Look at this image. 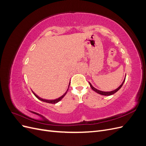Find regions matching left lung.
<instances>
[{"label": "left lung", "instance_id": "left-lung-1", "mask_svg": "<svg viewBox=\"0 0 146 146\" xmlns=\"http://www.w3.org/2000/svg\"><path fill=\"white\" fill-rule=\"evenodd\" d=\"M125 78H124V80H123V82L122 83V84L121 85L119 86L117 89H116V90H113V91H100V90H98V89H96V88H95L94 87H93L92 86V85L89 82V83H90V86H91V89L93 90V91H94L95 92H96L97 93H98V94H101V95H103V96H111V95H112V94H114V93H116V92L117 91H119V90L121 89V88L122 86V85H123V83H124V82H125Z\"/></svg>", "mask_w": 146, "mask_h": 146}]
</instances>
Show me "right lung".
Returning <instances> with one entry per match:
<instances>
[{"instance_id": "1", "label": "right lung", "mask_w": 146, "mask_h": 146, "mask_svg": "<svg viewBox=\"0 0 146 146\" xmlns=\"http://www.w3.org/2000/svg\"><path fill=\"white\" fill-rule=\"evenodd\" d=\"M69 85H70V83H69V86H68V90L66 91V92H65V93H64L63 96H61V97H60L59 98H58V99H54V100H46V99H42V98H39V97H38L36 94L35 93V92H34L33 91H32V92H33V94H34L35 96H36V98L37 99H38L39 100H41V101H42V102H46V103L55 104H56L57 102H58L59 101H60L61 99H62L64 98V96L66 94V93H67V92H68V90H69Z\"/></svg>"}]
</instances>
